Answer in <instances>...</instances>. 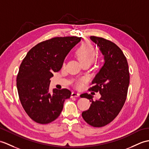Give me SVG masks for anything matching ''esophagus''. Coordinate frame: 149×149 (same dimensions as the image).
Returning a JSON list of instances; mask_svg holds the SVG:
<instances>
[{"mask_svg":"<svg viewBox=\"0 0 149 149\" xmlns=\"http://www.w3.org/2000/svg\"><path fill=\"white\" fill-rule=\"evenodd\" d=\"M80 94H79V93L77 92H72V94H71V98H73V97H78L79 96Z\"/></svg>","mask_w":149,"mask_h":149,"instance_id":"34e87169","label":"esophagus"}]
</instances>
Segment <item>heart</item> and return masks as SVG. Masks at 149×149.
Listing matches in <instances>:
<instances>
[{
  "label": "heart",
  "mask_w": 149,
  "mask_h": 149,
  "mask_svg": "<svg viewBox=\"0 0 149 149\" xmlns=\"http://www.w3.org/2000/svg\"><path fill=\"white\" fill-rule=\"evenodd\" d=\"M96 48L91 42L88 40L84 41L75 52V56L82 65L84 64L90 65L94 61L96 56ZM85 79H81L75 82L77 87H81L82 82L85 81Z\"/></svg>",
  "instance_id": "obj_1"
}]
</instances>
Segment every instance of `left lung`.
<instances>
[{
	"label": "left lung",
	"mask_w": 149,
	"mask_h": 149,
	"mask_svg": "<svg viewBox=\"0 0 149 149\" xmlns=\"http://www.w3.org/2000/svg\"><path fill=\"white\" fill-rule=\"evenodd\" d=\"M104 56L105 63L92 81L89 91L99 92L101 98L93 101L88 93L81 98L89 100V109L82 113L85 121L93 127L106 126L116 118L126 100L130 84L128 64L122 50L116 44L104 38L91 36Z\"/></svg>",
	"instance_id": "1"
}]
</instances>
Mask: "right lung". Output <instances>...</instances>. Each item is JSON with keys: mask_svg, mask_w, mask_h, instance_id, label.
I'll list each match as a JSON object with an SVG mask.
<instances>
[{"mask_svg": "<svg viewBox=\"0 0 149 149\" xmlns=\"http://www.w3.org/2000/svg\"><path fill=\"white\" fill-rule=\"evenodd\" d=\"M81 37H57L33 47L20 65L16 86L21 103L31 119L48 124L57 119L65 100L70 97L67 89L49 90L50 78L60 70L65 57Z\"/></svg>", "mask_w": 149, "mask_h": 149, "instance_id": "right-lung-1", "label": "right lung"}]
</instances>
